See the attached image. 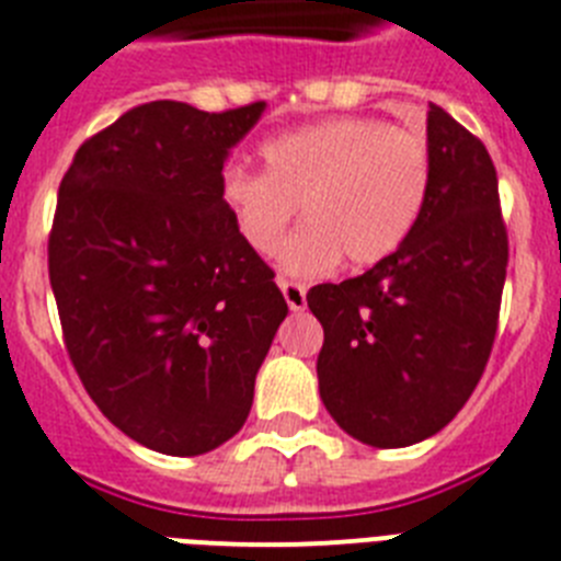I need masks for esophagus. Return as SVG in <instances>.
I'll return each mask as SVG.
<instances>
[{"mask_svg": "<svg viewBox=\"0 0 561 561\" xmlns=\"http://www.w3.org/2000/svg\"><path fill=\"white\" fill-rule=\"evenodd\" d=\"M279 288L282 294H285V302H288L290 310H305V305H308V290H305V285L282 279Z\"/></svg>", "mask_w": 561, "mask_h": 561, "instance_id": "1", "label": "esophagus"}]
</instances>
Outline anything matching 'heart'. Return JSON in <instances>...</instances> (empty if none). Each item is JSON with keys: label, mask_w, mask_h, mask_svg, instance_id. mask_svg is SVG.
Here are the masks:
<instances>
[{"label": "heart", "mask_w": 561, "mask_h": 561, "mask_svg": "<svg viewBox=\"0 0 561 561\" xmlns=\"http://www.w3.org/2000/svg\"><path fill=\"white\" fill-rule=\"evenodd\" d=\"M267 171L228 164L219 199L253 253L271 256L302 205L308 225L282 244L279 267L313 279L347 256L370 267L411 239L431 193V145L376 116H336L262 145Z\"/></svg>", "instance_id": "obj_1"}]
</instances>
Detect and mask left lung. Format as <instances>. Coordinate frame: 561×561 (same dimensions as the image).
Segmentation results:
<instances>
[{
  "mask_svg": "<svg viewBox=\"0 0 561 561\" xmlns=\"http://www.w3.org/2000/svg\"><path fill=\"white\" fill-rule=\"evenodd\" d=\"M433 176L422 219L393 256L317 285L319 397L353 439L404 448L439 433L479 385L496 339L507 228L482 139L427 111Z\"/></svg>",
  "mask_w": 561,
  "mask_h": 561,
  "instance_id": "left-lung-1",
  "label": "left lung"
}]
</instances>
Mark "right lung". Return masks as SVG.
<instances>
[{
    "label": "right lung",
    "mask_w": 561,
    "mask_h": 561,
    "mask_svg": "<svg viewBox=\"0 0 561 561\" xmlns=\"http://www.w3.org/2000/svg\"><path fill=\"white\" fill-rule=\"evenodd\" d=\"M265 102L159 99L79 145L48 239L50 288L88 397L168 456L228 442L288 302L219 199L228 150Z\"/></svg>",
    "instance_id": "1"
}]
</instances>
